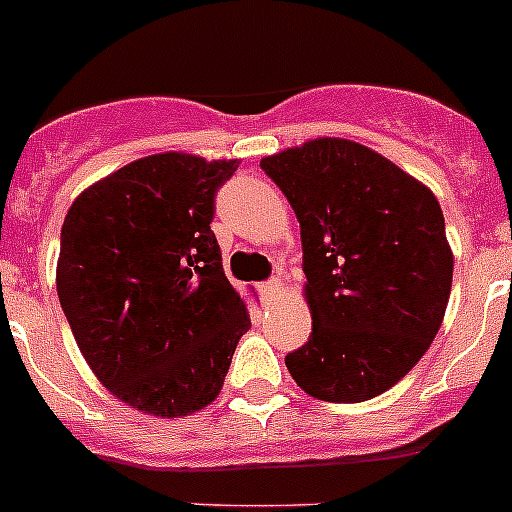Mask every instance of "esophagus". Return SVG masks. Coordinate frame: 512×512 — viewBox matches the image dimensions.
I'll list each match as a JSON object with an SVG mask.
<instances>
[{"label": "esophagus", "instance_id": "obj_1", "mask_svg": "<svg viewBox=\"0 0 512 512\" xmlns=\"http://www.w3.org/2000/svg\"><path fill=\"white\" fill-rule=\"evenodd\" d=\"M281 289H284V284H281V279H269V281H264V284H259V292H261V297H264V302H274L276 297H279L281 294Z\"/></svg>", "mask_w": 512, "mask_h": 512}]
</instances>
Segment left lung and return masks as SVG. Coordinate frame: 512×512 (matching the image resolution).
Wrapping results in <instances>:
<instances>
[{"label": "left lung", "mask_w": 512, "mask_h": 512, "mask_svg": "<svg viewBox=\"0 0 512 512\" xmlns=\"http://www.w3.org/2000/svg\"><path fill=\"white\" fill-rule=\"evenodd\" d=\"M302 231L312 335L284 358L320 401L381 396L439 332L452 248L429 187L363 144L314 139L261 159Z\"/></svg>", "instance_id": "8db88e82"}]
</instances>
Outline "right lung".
Returning a JSON list of instances; mask_svg holds the SVG:
<instances>
[{"label":"right lung","mask_w":512,"mask_h":512,"mask_svg":"<svg viewBox=\"0 0 512 512\" xmlns=\"http://www.w3.org/2000/svg\"><path fill=\"white\" fill-rule=\"evenodd\" d=\"M236 159L154 154L81 192L60 231L58 297L83 358L116 398L187 416L220 393L246 304L210 231Z\"/></svg>","instance_id":"1"}]
</instances>
